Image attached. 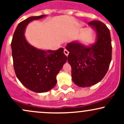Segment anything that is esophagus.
Listing matches in <instances>:
<instances>
[{"mask_svg":"<svg viewBox=\"0 0 124 124\" xmlns=\"http://www.w3.org/2000/svg\"><path fill=\"white\" fill-rule=\"evenodd\" d=\"M63 52H64V54H65V55H66V56H68V55H69V51H68V50H67L66 49H64V51H63Z\"/></svg>","mask_w":124,"mask_h":124,"instance_id":"1","label":"esophagus"}]
</instances>
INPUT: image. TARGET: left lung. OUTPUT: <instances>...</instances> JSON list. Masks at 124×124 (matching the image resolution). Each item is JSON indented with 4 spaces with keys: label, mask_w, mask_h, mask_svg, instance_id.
I'll use <instances>...</instances> for the list:
<instances>
[{
    "label": "left lung",
    "mask_w": 124,
    "mask_h": 124,
    "mask_svg": "<svg viewBox=\"0 0 124 124\" xmlns=\"http://www.w3.org/2000/svg\"><path fill=\"white\" fill-rule=\"evenodd\" d=\"M88 25L96 32V41L90 46L77 41L67 44L69 52L68 61L72 67L74 83L82 87L99 83L108 70L111 61L112 46L110 32L103 23L92 21Z\"/></svg>",
    "instance_id": "8db88e82"
}]
</instances>
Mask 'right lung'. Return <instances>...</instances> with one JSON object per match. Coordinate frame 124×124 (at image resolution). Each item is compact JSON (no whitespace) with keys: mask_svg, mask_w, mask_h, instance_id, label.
Listing matches in <instances>:
<instances>
[{"mask_svg":"<svg viewBox=\"0 0 124 124\" xmlns=\"http://www.w3.org/2000/svg\"><path fill=\"white\" fill-rule=\"evenodd\" d=\"M45 16L30 17L20 23L11 43L16 75L25 87L35 93L47 92L55 87L56 75L67 61L63 48L56 51L42 50L32 46L25 39L28 24Z\"/></svg>","mask_w":124,"mask_h":124,"instance_id":"obj_1","label":"right lung"}]
</instances>
